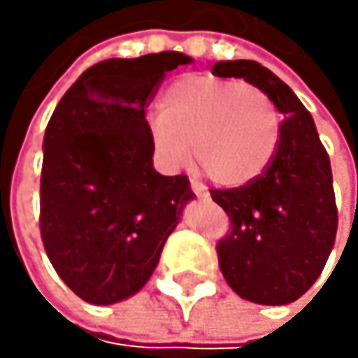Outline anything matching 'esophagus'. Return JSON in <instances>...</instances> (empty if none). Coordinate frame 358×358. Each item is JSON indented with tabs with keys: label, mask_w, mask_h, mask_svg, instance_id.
Instances as JSON below:
<instances>
[{
	"label": "esophagus",
	"mask_w": 358,
	"mask_h": 358,
	"mask_svg": "<svg viewBox=\"0 0 358 358\" xmlns=\"http://www.w3.org/2000/svg\"><path fill=\"white\" fill-rule=\"evenodd\" d=\"M191 189H193V193L199 197V199H208L210 197V193H208V189H206L201 182H197V180H191Z\"/></svg>",
	"instance_id": "esophagus-1"
}]
</instances>
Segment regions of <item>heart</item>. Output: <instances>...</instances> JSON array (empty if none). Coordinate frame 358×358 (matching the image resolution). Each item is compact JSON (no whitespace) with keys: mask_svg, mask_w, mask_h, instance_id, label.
<instances>
[{"mask_svg":"<svg viewBox=\"0 0 358 358\" xmlns=\"http://www.w3.org/2000/svg\"><path fill=\"white\" fill-rule=\"evenodd\" d=\"M148 133L167 167L191 159L223 187H241L262 173L279 141V122L264 92L243 81L187 75L148 115Z\"/></svg>","mask_w":358,"mask_h":358,"instance_id":"heart-1","label":"heart"}]
</instances>
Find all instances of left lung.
I'll use <instances>...</instances> for the list:
<instances>
[{
    "instance_id": "1",
    "label": "left lung",
    "mask_w": 358,
    "mask_h": 358,
    "mask_svg": "<svg viewBox=\"0 0 358 358\" xmlns=\"http://www.w3.org/2000/svg\"><path fill=\"white\" fill-rule=\"evenodd\" d=\"M213 75L245 79L283 115L268 167L245 187L213 189L210 195L231 221L217 245L227 285L257 305H287L315 283L335 245L331 161L311 113L268 68L227 59L213 66Z\"/></svg>"
}]
</instances>
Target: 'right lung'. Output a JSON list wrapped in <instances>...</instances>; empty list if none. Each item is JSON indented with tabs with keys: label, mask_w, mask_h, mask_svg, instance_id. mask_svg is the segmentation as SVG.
<instances>
[{
	"label": "right lung",
	"mask_w": 358,
	"mask_h": 358,
	"mask_svg": "<svg viewBox=\"0 0 358 358\" xmlns=\"http://www.w3.org/2000/svg\"><path fill=\"white\" fill-rule=\"evenodd\" d=\"M178 51L94 64L57 103L43 141L40 236L55 273L92 305L137 294L195 199L185 173L152 165L145 107Z\"/></svg>",
	"instance_id": "1"
}]
</instances>
